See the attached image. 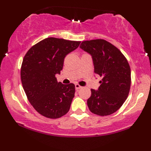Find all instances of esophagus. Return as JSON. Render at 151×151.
Wrapping results in <instances>:
<instances>
[{"label":"esophagus","instance_id":"1","mask_svg":"<svg viewBox=\"0 0 151 151\" xmlns=\"http://www.w3.org/2000/svg\"><path fill=\"white\" fill-rule=\"evenodd\" d=\"M81 86H80L79 84H78V83H75V88L76 89H79V88H81Z\"/></svg>","mask_w":151,"mask_h":151}]
</instances>
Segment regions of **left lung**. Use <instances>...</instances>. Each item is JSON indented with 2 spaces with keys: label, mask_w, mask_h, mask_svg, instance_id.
Instances as JSON below:
<instances>
[{
  "label": "left lung",
  "mask_w": 151,
  "mask_h": 151,
  "mask_svg": "<svg viewBox=\"0 0 151 151\" xmlns=\"http://www.w3.org/2000/svg\"><path fill=\"white\" fill-rule=\"evenodd\" d=\"M80 48L91 55L94 72L102 78L99 89H91L88 108L96 115H111L121 108L129 93L131 70L127 60L119 49L103 39L83 41Z\"/></svg>",
  "instance_id": "obj_1"
}]
</instances>
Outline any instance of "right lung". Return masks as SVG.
<instances>
[{"label": "right lung", "instance_id": "obj_1", "mask_svg": "<svg viewBox=\"0 0 151 151\" xmlns=\"http://www.w3.org/2000/svg\"><path fill=\"white\" fill-rule=\"evenodd\" d=\"M81 41L50 37L27 51L21 67V81L27 99L44 117L57 119L67 114L75 93L74 83L58 82L65 56L78 48Z\"/></svg>", "mask_w": 151, "mask_h": 151}]
</instances>
